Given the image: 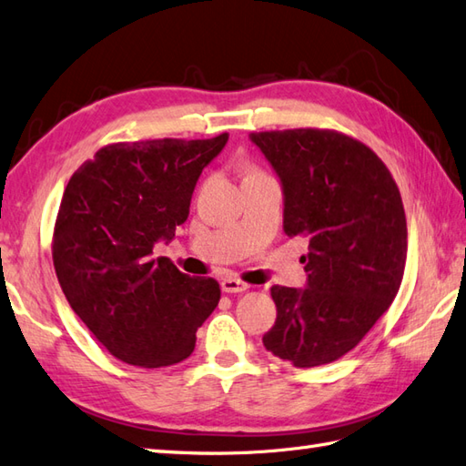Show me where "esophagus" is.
I'll list each match as a JSON object with an SVG mask.
<instances>
[{"mask_svg":"<svg viewBox=\"0 0 466 466\" xmlns=\"http://www.w3.org/2000/svg\"><path fill=\"white\" fill-rule=\"evenodd\" d=\"M221 289H223V293H243V291H247V289H249V285L243 283L241 279L227 277L221 281Z\"/></svg>","mask_w":466,"mask_h":466,"instance_id":"1","label":"esophagus"}]
</instances>
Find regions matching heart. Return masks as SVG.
<instances>
[{
  "mask_svg": "<svg viewBox=\"0 0 466 466\" xmlns=\"http://www.w3.org/2000/svg\"><path fill=\"white\" fill-rule=\"evenodd\" d=\"M255 175H263L259 169L253 167V165H245V179L247 177H255Z\"/></svg>",
  "mask_w": 466,
  "mask_h": 466,
  "instance_id": "b5f03b06",
  "label": "heart"
}]
</instances>
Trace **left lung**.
<instances>
[{
	"label": "left lung",
	"mask_w": 466,
	"mask_h": 466,
	"mask_svg": "<svg viewBox=\"0 0 466 466\" xmlns=\"http://www.w3.org/2000/svg\"><path fill=\"white\" fill-rule=\"evenodd\" d=\"M283 183L289 237H305L307 289L271 287L275 325L263 345L299 369L355 349L397 297L407 261V219L379 155L335 129L253 131Z\"/></svg>",
	"instance_id": "left-lung-1"
}]
</instances>
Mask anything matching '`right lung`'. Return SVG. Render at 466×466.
<instances>
[{
	"label": "right lung",
	"instance_id": "obj_1",
	"mask_svg": "<svg viewBox=\"0 0 466 466\" xmlns=\"http://www.w3.org/2000/svg\"><path fill=\"white\" fill-rule=\"evenodd\" d=\"M227 139L109 143L71 175L51 241L56 275L76 315L123 363H181L219 303L215 279L151 253L187 219L195 183Z\"/></svg>",
	"mask_w": 466,
	"mask_h": 466
}]
</instances>
